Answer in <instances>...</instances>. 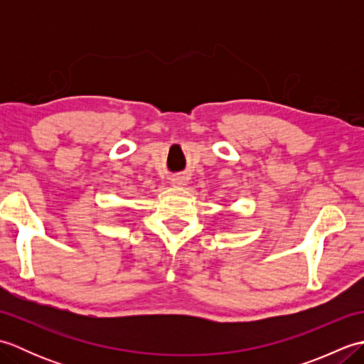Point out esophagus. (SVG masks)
I'll list each match as a JSON object with an SVG mask.
<instances>
[{
	"label": "esophagus",
	"mask_w": 364,
	"mask_h": 364,
	"mask_svg": "<svg viewBox=\"0 0 364 364\" xmlns=\"http://www.w3.org/2000/svg\"><path fill=\"white\" fill-rule=\"evenodd\" d=\"M170 184H172V186H175V188L186 186V184H188V176H184V175H175V176L170 178Z\"/></svg>",
	"instance_id": "obj_1"
}]
</instances>
